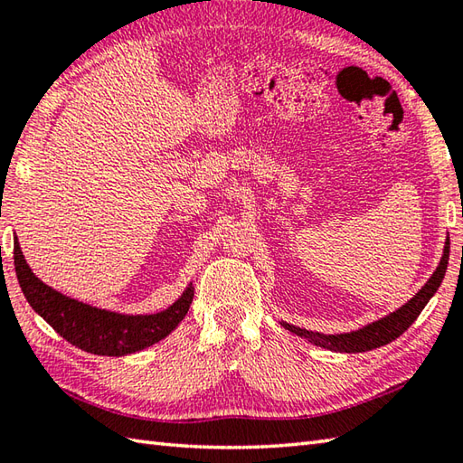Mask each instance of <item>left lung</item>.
Segmentation results:
<instances>
[{"label": "left lung", "instance_id": "obj_1", "mask_svg": "<svg viewBox=\"0 0 463 463\" xmlns=\"http://www.w3.org/2000/svg\"><path fill=\"white\" fill-rule=\"evenodd\" d=\"M448 260H449V239L446 241V247H443V255L436 273L430 277L428 283H425L403 307H400V309L389 313L387 317H383V319L365 325V327L359 331L341 333V335H321V333L295 327V325H288V323H280V325L291 333L298 335V337L309 339L311 343H315V345H319L323 349L339 351V353H361V351H371V349L387 345V343H392L393 339L400 337L402 333H405L411 327V323L418 319L420 313L423 311V307L430 303V298L433 295H436L443 277H446Z\"/></svg>", "mask_w": 463, "mask_h": 463}]
</instances>
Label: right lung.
<instances>
[{"instance_id": "1", "label": "right lung", "mask_w": 463, "mask_h": 463, "mask_svg": "<svg viewBox=\"0 0 463 463\" xmlns=\"http://www.w3.org/2000/svg\"><path fill=\"white\" fill-rule=\"evenodd\" d=\"M14 265L32 309L71 345L94 355H130L162 341L184 319L194 297L193 285H188L183 297L165 311L154 315H122L80 303L42 283L25 262L17 239L14 242Z\"/></svg>"}]
</instances>
